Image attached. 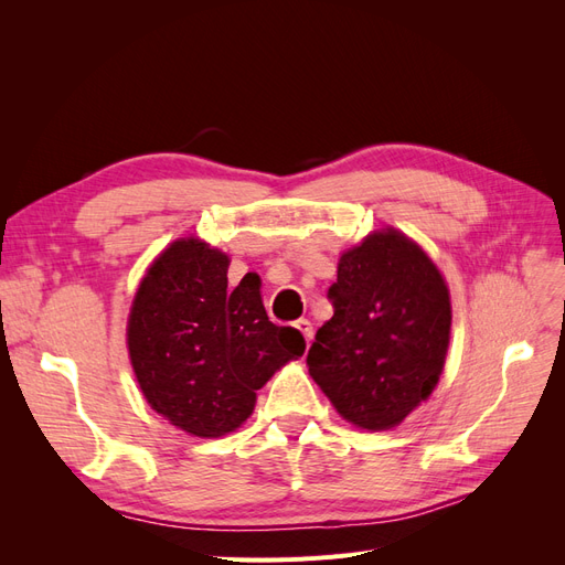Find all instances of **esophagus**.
<instances>
[{"mask_svg":"<svg viewBox=\"0 0 565 565\" xmlns=\"http://www.w3.org/2000/svg\"><path fill=\"white\" fill-rule=\"evenodd\" d=\"M295 328L303 334L306 344H309V341L313 339V322H311V320H306V318H299V320L295 322Z\"/></svg>","mask_w":565,"mask_h":565,"instance_id":"esophagus-1","label":"esophagus"}]
</instances>
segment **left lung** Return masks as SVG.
Returning a JSON list of instances; mask_svg holds the SVG:
<instances>
[{"label": "left lung", "mask_w": 565, "mask_h": 565, "mask_svg": "<svg viewBox=\"0 0 565 565\" xmlns=\"http://www.w3.org/2000/svg\"><path fill=\"white\" fill-rule=\"evenodd\" d=\"M334 316L309 349V372L337 413L391 429L429 398L450 341V295L438 268L398 231L341 254L328 289Z\"/></svg>", "instance_id": "obj_1"}]
</instances>
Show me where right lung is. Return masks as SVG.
Instances as JSON below:
<instances>
[{
	"label": "right lung",
	"mask_w": 565,
	"mask_h": 565,
	"mask_svg": "<svg viewBox=\"0 0 565 565\" xmlns=\"http://www.w3.org/2000/svg\"><path fill=\"white\" fill-rule=\"evenodd\" d=\"M127 344L150 407L179 429L216 438L237 429L273 372L306 341L266 316L259 278L228 285V256L177 241L136 292Z\"/></svg>",
	"instance_id": "add662e5"
}]
</instances>
